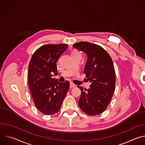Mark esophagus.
<instances>
[{
	"label": "esophagus",
	"mask_w": 145,
	"mask_h": 145,
	"mask_svg": "<svg viewBox=\"0 0 145 145\" xmlns=\"http://www.w3.org/2000/svg\"><path fill=\"white\" fill-rule=\"evenodd\" d=\"M74 87H76V86H75L74 84H73L72 82H71V84H70V88H74Z\"/></svg>",
	"instance_id": "obj_1"
}]
</instances>
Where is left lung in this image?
<instances>
[{
    "label": "left lung",
    "instance_id": "1",
    "mask_svg": "<svg viewBox=\"0 0 145 145\" xmlns=\"http://www.w3.org/2000/svg\"><path fill=\"white\" fill-rule=\"evenodd\" d=\"M73 47L86 54L84 73L91 82L88 89L77 86L81 91L78 106L89 115L100 114L107 108L115 91V72L112 58L102 47L94 44L79 42Z\"/></svg>",
    "mask_w": 145,
    "mask_h": 145
}]
</instances>
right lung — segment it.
Masks as SVG:
<instances>
[{"label": "right lung", "instance_id": "right-lung-1", "mask_svg": "<svg viewBox=\"0 0 145 145\" xmlns=\"http://www.w3.org/2000/svg\"><path fill=\"white\" fill-rule=\"evenodd\" d=\"M67 44L45 45L33 54L29 65L28 82L34 104L46 115L61 108L69 88V82H61L52 77L58 74L57 62L67 50Z\"/></svg>", "mask_w": 145, "mask_h": 145}]
</instances>
